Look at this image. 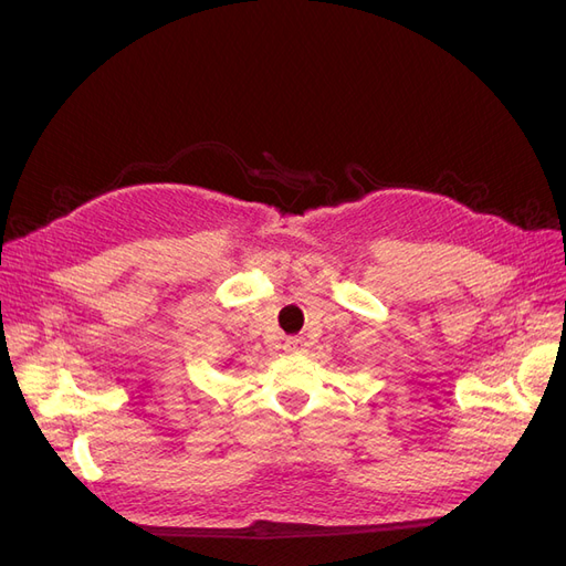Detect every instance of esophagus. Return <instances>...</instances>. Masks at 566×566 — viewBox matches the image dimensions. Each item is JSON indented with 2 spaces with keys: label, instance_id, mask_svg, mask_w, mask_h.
I'll return each instance as SVG.
<instances>
[{
  "label": "esophagus",
  "instance_id": "34e87169",
  "mask_svg": "<svg viewBox=\"0 0 566 566\" xmlns=\"http://www.w3.org/2000/svg\"><path fill=\"white\" fill-rule=\"evenodd\" d=\"M306 347V342L302 337H287L285 339V349L287 352H302Z\"/></svg>",
  "mask_w": 566,
  "mask_h": 566
}]
</instances>
